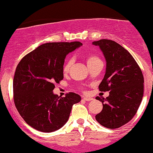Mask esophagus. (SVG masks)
<instances>
[{
  "label": "esophagus",
  "instance_id": "obj_1",
  "mask_svg": "<svg viewBox=\"0 0 153 153\" xmlns=\"http://www.w3.org/2000/svg\"><path fill=\"white\" fill-rule=\"evenodd\" d=\"M82 99H83V100H85V101H91L93 100V98L88 97H83Z\"/></svg>",
  "mask_w": 153,
  "mask_h": 153
}]
</instances>
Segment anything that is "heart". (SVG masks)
<instances>
[{
  "label": "heart",
  "mask_w": 153,
  "mask_h": 153,
  "mask_svg": "<svg viewBox=\"0 0 153 153\" xmlns=\"http://www.w3.org/2000/svg\"><path fill=\"white\" fill-rule=\"evenodd\" d=\"M85 60L87 62V65H88V67L90 68L91 66L93 65L94 63H96L97 62L100 61L99 57L97 56L94 55V54H88L85 56ZM72 65V59H68L67 61L65 62V63L64 64V66H63V72L65 74H67L68 72L69 71L71 68V66Z\"/></svg>",
  "instance_id": "b5f03b06"
}]
</instances>
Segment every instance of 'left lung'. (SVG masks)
<instances>
[{"mask_svg":"<svg viewBox=\"0 0 153 153\" xmlns=\"http://www.w3.org/2000/svg\"><path fill=\"white\" fill-rule=\"evenodd\" d=\"M106 60V71L99 85L100 91H109L106 98L97 97L102 110L97 121L108 128H117L129 122L137 112L143 94V76L127 50L108 39L94 42Z\"/></svg>","mask_w":153,"mask_h":153,"instance_id":"obj_1","label":"left lung"}]
</instances>
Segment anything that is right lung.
I'll use <instances>...</instances> for the list:
<instances>
[{"mask_svg": "<svg viewBox=\"0 0 153 153\" xmlns=\"http://www.w3.org/2000/svg\"><path fill=\"white\" fill-rule=\"evenodd\" d=\"M81 45L79 42L45 43L19 62L13 79V100L22 118L35 129L58 130L68 120L74 104L81 100L73 92L65 97L53 93L56 83L64 77L66 56Z\"/></svg>", "mask_w": 153, "mask_h": 153, "instance_id": "1", "label": "right lung"}]
</instances>
